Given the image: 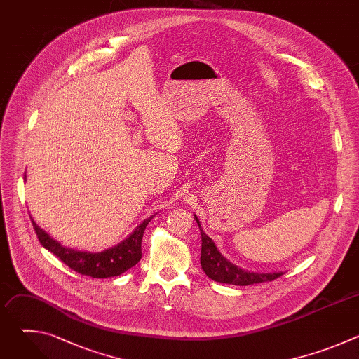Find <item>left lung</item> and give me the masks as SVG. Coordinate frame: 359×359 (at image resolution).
<instances>
[{"instance_id": "1", "label": "left lung", "mask_w": 359, "mask_h": 359, "mask_svg": "<svg viewBox=\"0 0 359 359\" xmlns=\"http://www.w3.org/2000/svg\"><path fill=\"white\" fill-rule=\"evenodd\" d=\"M194 220L198 226L201 234V255H200V264L203 271L206 276L217 283L223 284H233V285H250V284H259L264 281H273L283 276V271H273V273H255L247 271L240 269L238 266L230 263L224 255L219 251L215 241L203 231L197 216Z\"/></svg>"}]
</instances>
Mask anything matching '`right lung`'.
I'll return each instance as SVG.
<instances>
[{
    "instance_id": "right-lung-1",
    "label": "right lung",
    "mask_w": 359,
    "mask_h": 359,
    "mask_svg": "<svg viewBox=\"0 0 359 359\" xmlns=\"http://www.w3.org/2000/svg\"><path fill=\"white\" fill-rule=\"evenodd\" d=\"M27 176H24L25 179ZM155 217L150 216L143 220L123 241L104 251L92 252L81 251L62 245L60 241L54 240L45 230H42L31 217L34 230L38 236L39 243L57 257L64 262L74 271L89 276L92 278H108L116 277L132 269L142 259V237L149 222Z\"/></svg>"
}]
</instances>
